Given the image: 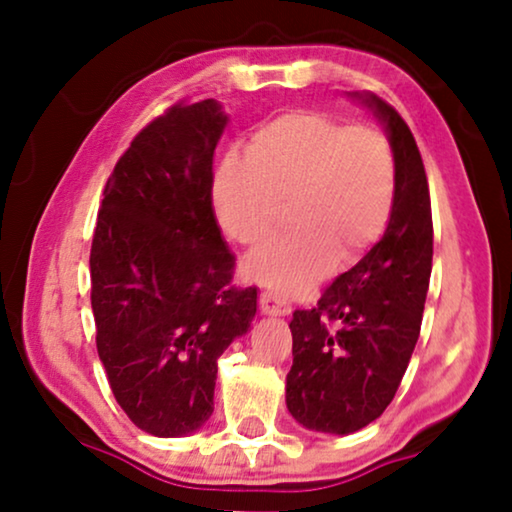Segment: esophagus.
<instances>
[{
	"label": "esophagus",
	"instance_id": "esophagus-1",
	"mask_svg": "<svg viewBox=\"0 0 512 512\" xmlns=\"http://www.w3.org/2000/svg\"><path fill=\"white\" fill-rule=\"evenodd\" d=\"M258 303H261V312L263 314H272V317H286V314L291 312V303L282 296H277V293H268L263 291L261 298H258Z\"/></svg>",
	"mask_w": 512,
	"mask_h": 512
}]
</instances>
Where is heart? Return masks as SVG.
Segmentation results:
<instances>
[{
    "mask_svg": "<svg viewBox=\"0 0 512 512\" xmlns=\"http://www.w3.org/2000/svg\"><path fill=\"white\" fill-rule=\"evenodd\" d=\"M396 186V153L382 132L296 111L258 128L247 156L223 160L214 207L228 237L258 247L286 202L291 228L251 258L247 275L277 293H298L331 258L352 263L382 235Z\"/></svg>",
    "mask_w": 512,
    "mask_h": 512,
    "instance_id": "b5f03b06",
    "label": "heart"
}]
</instances>
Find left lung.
I'll return each mask as SVG.
<instances>
[{"label": "left lung", "instance_id": "obj_1", "mask_svg": "<svg viewBox=\"0 0 512 512\" xmlns=\"http://www.w3.org/2000/svg\"><path fill=\"white\" fill-rule=\"evenodd\" d=\"M384 125L398 186L382 240L291 319L286 408L305 429L347 436L394 401L415 352L431 279L433 221L422 156L401 114L373 93H352Z\"/></svg>", "mask_w": 512, "mask_h": 512}]
</instances>
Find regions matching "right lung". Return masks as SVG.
<instances>
[{
    "label": "right lung",
    "mask_w": 512,
    "mask_h": 512,
    "mask_svg": "<svg viewBox=\"0 0 512 512\" xmlns=\"http://www.w3.org/2000/svg\"><path fill=\"white\" fill-rule=\"evenodd\" d=\"M226 123L216 100L174 104L118 158L97 214V354L130 422L158 438L212 417L216 363L256 314V286L233 284L235 256L212 207Z\"/></svg>",
    "instance_id": "right-lung-1"
}]
</instances>
